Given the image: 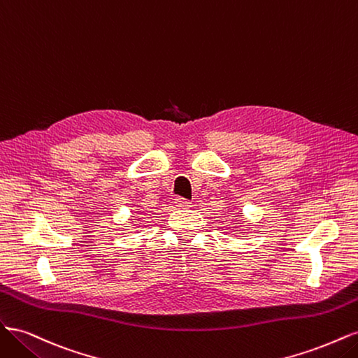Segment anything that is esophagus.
<instances>
[{
    "instance_id": "1",
    "label": "esophagus",
    "mask_w": 358,
    "mask_h": 358,
    "mask_svg": "<svg viewBox=\"0 0 358 358\" xmlns=\"http://www.w3.org/2000/svg\"><path fill=\"white\" fill-rule=\"evenodd\" d=\"M191 201H188L187 199H178L176 200V206L179 209H189L191 208Z\"/></svg>"
}]
</instances>
